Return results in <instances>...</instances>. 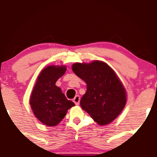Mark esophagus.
Listing matches in <instances>:
<instances>
[{"mask_svg": "<svg viewBox=\"0 0 157 157\" xmlns=\"http://www.w3.org/2000/svg\"><path fill=\"white\" fill-rule=\"evenodd\" d=\"M80 97L79 95H76V96L75 97V98L73 99V102H75V105H78L79 104H80Z\"/></svg>", "mask_w": 157, "mask_h": 157, "instance_id": "34e87169", "label": "esophagus"}]
</instances>
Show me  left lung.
I'll return each mask as SVG.
<instances>
[{
  "instance_id": "obj_1",
  "label": "left lung",
  "mask_w": 157,
  "mask_h": 157,
  "mask_svg": "<svg viewBox=\"0 0 157 157\" xmlns=\"http://www.w3.org/2000/svg\"><path fill=\"white\" fill-rule=\"evenodd\" d=\"M72 71L87 84L80 106L100 125L113 121L125 106L127 94L115 71L100 60L76 63Z\"/></svg>"
}]
</instances>
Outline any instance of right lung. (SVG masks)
Masks as SVG:
<instances>
[{
  "instance_id": "right-lung-1",
  "label": "right lung",
  "mask_w": 157,
  "mask_h": 157,
  "mask_svg": "<svg viewBox=\"0 0 157 157\" xmlns=\"http://www.w3.org/2000/svg\"><path fill=\"white\" fill-rule=\"evenodd\" d=\"M66 71V66H48L39 74L29 99L35 116L44 125L55 126L75 103L66 98L55 83Z\"/></svg>"
}]
</instances>
